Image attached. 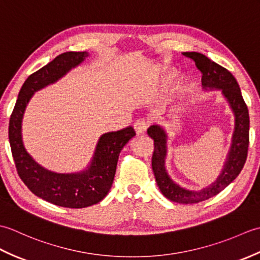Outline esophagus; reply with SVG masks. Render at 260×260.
Instances as JSON below:
<instances>
[{"label":"esophagus","instance_id":"1","mask_svg":"<svg viewBox=\"0 0 260 260\" xmlns=\"http://www.w3.org/2000/svg\"><path fill=\"white\" fill-rule=\"evenodd\" d=\"M147 127H148V120H146L145 118L137 119L134 123V128L137 134L144 133V132L147 129Z\"/></svg>","mask_w":260,"mask_h":260}]
</instances>
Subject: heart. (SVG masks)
Here are the masks:
<instances>
[{"label": "heart", "instance_id": "heart-1", "mask_svg": "<svg viewBox=\"0 0 260 260\" xmlns=\"http://www.w3.org/2000/svg\"><path fill=\"white\" fill-rule=\"evenodd\" d=\"M172 77H173V75H172V74H171V75H168L167 77H165V84H168V82H169L171 79H172Z\"/></svg>", "mask_w": 260, "mask_h": 260}]
</instances>
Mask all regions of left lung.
Segmentation results:
<instances>
[{
  "instance_id": "left-lung-1",
  "label": "left lung",
  "mask_w": 260,
  "mask_h": 260,
  "mask_svg": "<svg viewBox=\"0 0 260 260\" xmlns=\"http://www.w3.org/2000/svg\"><path fill=\"white\" fill-rule=\"evenodd\" d=\"M183 56L193 60L196 67L201 71V82L206 89L214 88V89L222 90V93L227 98L236 116L233 145H231L222 172L211 185L200 191L185 190L170 179L164 167V159L167 155L165 132L156 125H153L147 129L148 136L154 140L152 169L159 190L163 196L171 201L182 204H192L217 196L239 175L246 163L248 145H249V113L242 98L238 82L229 70L213 62L202 53L183 52Z\"/></svg>"
}]
</instances>
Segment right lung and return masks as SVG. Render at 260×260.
Returning a JSON list of instances; mask_svg holds the SVG:
<instances>
[{
    "mask_svg": "<svg viewBox=\"0 0 260 260\" xmlns=\"http://www.w3.org/2000/svg\"><path fill=\"white\" fill-rule=\"evenodd\" d=\"M88 57L86 51H68L27 77L16 99L9 123L11 152L20 179L32 193L56 206L80 209L101 202L112 187L121 148L136 133L132 126L104 134L88 170L77 174L53 173L37 164L24 150L21 123L33 92L52 84Z\"/></svg>",
    "mask_w": 260,
    "mask_h": 260,
    "instance_id": "right-lung-1",
    "label": "right lung"
}]
</instances>
